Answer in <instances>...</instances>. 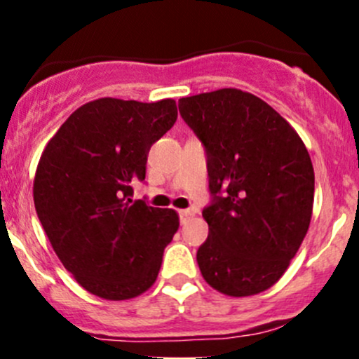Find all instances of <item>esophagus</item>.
<instances>
[{"mask_svg": "<svg viewBox=\"0 0 359 359\" xmlns=\"http://www.w3.org/2000/svg\"><path fill=\"white\" fill-rule=\"evenodd\" d=\"M179 213H180V222H182V224H186V220L189 219V217L194 215L193 210H180Z\"/></svg>", "mask_w": 359, "mask_h": 359, "instance_id": "obj_1", "label": "esophagus"}]
</instances>
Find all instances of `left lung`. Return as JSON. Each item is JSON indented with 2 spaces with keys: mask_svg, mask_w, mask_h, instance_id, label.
I'll return each mask as SVG.
<instances>
[{
  "mask_svg": "<svg viewBox=\"0 0 359 359\" xmlns=\"http://www.w3.org/2000/svg\"><path fill=\"white\" fill-rule=\"evenodd\" d=\"M184 121L206 149L213 203L198 250L206 283L229 297L266 292L299 252L313 215L314 170L295 128L238 88L184 97Z\"/></svg>",
  "mask_w": 359,
  "mask_h": 359,
  "instance_id": "1",
  "label": "left lung"
}]
</instances>
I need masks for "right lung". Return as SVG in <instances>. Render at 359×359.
Returning a JSON list of instances; mask_svg holds the SVG:
<instances>
[{
	"label": "right lung",
	"instance_id": "right-lung-1",
	"mask_svg": "<svg viewBox=\"0 0 359 359\" xmlns=\"http://www.w3.org/2000/svg\"><path fill=\"white\" fill-rule=\"evenodd\" d=\"M175 119L173 99L104 97L78 107L43 149L32 186L39 222L62 266L100 299L149 290L179 231L175 210L132 200L151 146Z\"/></svg>",
	"mask_w": 359,
	"mask_h": 359
}]
</instances>
